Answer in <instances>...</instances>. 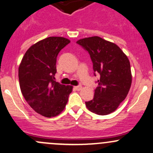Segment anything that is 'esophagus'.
<instances>
[{
  "label": "esophagus",
  "mask_w": 153,
  "mask_h": 153,
  "mask_svg": "<svg viewBox=\"0 0 153 153\" xmlns=\"http://www.w3.org/2000/svg\"><path fill=\"white\" fill-rule=\"evenodd\" d=\"M74 89L77 91H80L82 89V86H74Z\"/></svg>",
  "instance_id": "obj_1"
}]
</instances>
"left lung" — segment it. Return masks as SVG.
Returning a JSON list of instances; mask_svg holds the SVG:
<instances>
[{
  "label": "left lung",
  "instance_id": "8db88e82",
  "mask_svg": "<svg viewBox=\"0 0 153 153\" xmlns=\"http://www.w3.org/2000/svg\"><path fill=\"white\" fill-rule=\"evenodd\" d=\"M89 52L94 75H100L94 98L86 102L90 111L107 115L117 110L131 89L132 74L128 56L118 45L99 36L77 41Z\"/></svg>",
  "mask_w": 153,
  "mask_h": 153
}]
</instances>
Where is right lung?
Segmentation results:
<instances>
[{
	"instance_id": "1",
	"label": "right lung",
	"mask_w": 153,
	"mask_h": 153,
	"mask_svg": "<svg viewBox=\"0 0 153 153\" xmlns=\"http://www.w3.org/2000/svg\"><path fill=\"white\" fill-rule=\"evenodd\" d=\"M70 42L62 36L40 40L28 48L19 66V82L24 98L36 113L48 118L63 111L73 88L54 81L56 58Z\"/></svg>"
}]
</instances>
